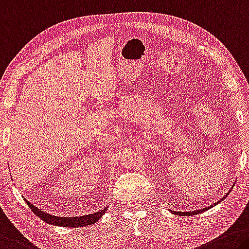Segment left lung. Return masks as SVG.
Returning <instances> with one entry per match:
<instances>
[{"mask_svg":"<svg viewBox=\"0 0 249 249\" xmlns=\"http://www.w3.org/2000/svg\"><path fill=\"white\" fill-rule=\"evenodd\" d=\"M228 195V194H227ZM226 195V196H227ZM217 204V203H216ZM211 207H213V206H210V207H205V208H203V210H199V211H196V212H192V213H178V212H173L174 213V214H177V215H181V216H184V215H188V216H192V215H195V214H198V213H202V212H205V211H207V210H210Z\"/></svg>","mask_w":249,"mask_h":249,"instance_id":"1","label":"left lung"}]
</instances>
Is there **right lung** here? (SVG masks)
Here are the masks:
<instances>
[{
    "label": "right lung",
    "mask_w": 249,
    "mask_h": 249,
    "mask_svg": "<svg viewBox=\"0 0 249 249\" xmlns=\"http://www.w3.org/2000/svg\"><path fill=\"white\" fill-rule=\"evenodd\" d=\"M29 207L32 210L35 215L39 217L42 220H44L45 223L52 224V225H57V226H63V227H83V226H89V225L95 224L98 219L101 218L102 216L105 214V210H101L100 212L94 213V214L89 215H84V216H76V217H57L54 215H50L47 213L38 210L37 207H34V205L29 203L26 200Z\"/></svg>",
    "instance_id": "1"
}]
</instances>
